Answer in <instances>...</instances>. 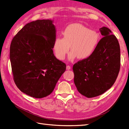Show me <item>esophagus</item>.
<instances>
[{"instance_id":"34e87169","label":"esophagus","mask_w":129,"mask_h":129,"mask_svg":"<svg viewBox=\"0 0 129 129\" xmlns=\"http://www.w3.org/2000/svg\"><path fill=\"white\" fill-rule=\"evenodd\" d=\"M66 69H67V70H70V69H71V66H67V67H66Z\"/></svg>"}]
</instances>
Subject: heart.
Listing matches in <instances>:
<instances>
[{
	"mask_svg": "<svg viewBox=\"0 0 129 129\" xmlns=\"http://www.w3.org/2000/svg\"><path fill=\"white\" fill-rule=\"evenodd\" d=\"M62 34L63 37L56 38L53 45L54 54L59 60L64 59L71 47L69 60L73 61L77 57L82 60L90 57L95 51L100 38L96 31L80 24L69 25Z\"/></svg>",
	"mask_w": 129,
	"mask_h": 129,
	"instance_id": "1",
	"label": "heart"
}]
</instances>
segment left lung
<instances>
[{"mask_svg":"<svg viewBox=\"0 0 129 129\" xmlns=\"http://www.w3.org/2000/svg\"><path fill=\"white\" fill-rule=\"evenodd\" d=\"M100 32L104 37L99 41L94 53L73 67L77 90L88 98L102 95L110 89L120 69L118 41L107 27H102Z\"/></svg>","mask_w":129,"mask_h":129,"instance_id":"8db88e82","label":"left lung"}]
</instances>
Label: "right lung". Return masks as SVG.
<instances>
[{
  "mask_svg": "<svg viewBox=\"0 0 129 129\" xmlns=\"http://www.w3.org/2000/svg\"><path fill=\"white\" fill-rule=\"evenodd\" d=\"M49 19L28 23L15 35L10 58L14 82L20 90L37 99L48 96L66 65L54 56L56 27Z\"/></svg>",
  "mask_w": 129,
  "mask_h": 129,
  "instance_id": "obj_1",
  "label": "right lung"
}]
</instances>
